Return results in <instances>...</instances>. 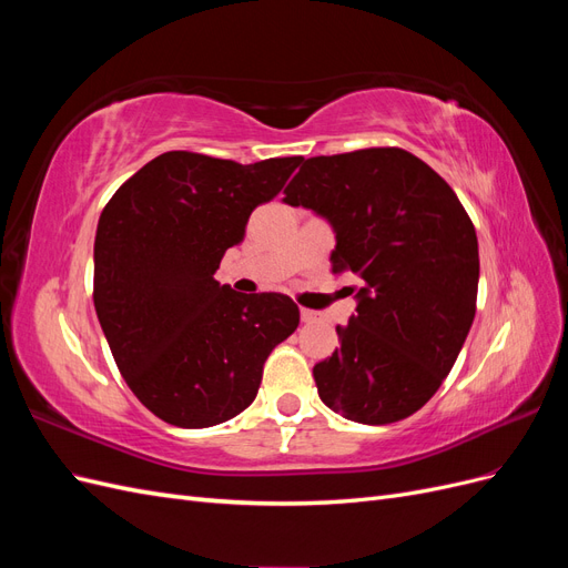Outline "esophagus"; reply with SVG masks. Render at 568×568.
I'll use <instances>...</instances> for the list:
<instances>
[{
	"label": "esophagus",
	"instance_id": "esophagus-1",
	"mask_svg": "<svg viewBox=\"0 0 568 568\" xmlns=\"http://www.w3.org/2000/svg\"><path fill=\"white\" fill-rule=\"evenodd\" d=\"M301 320H303V322H315V320H317V313L307 311V307H301Z\"/></svg>",
	"mask_w": 568,
	"mask_h": 568
}]
</instances>
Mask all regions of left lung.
I'll return each instance as SVG.
<instances>
[{"mask_svg": "<svg viewBox=\"0 0 568 568\" xmlns=\"http://www.w3.org/2000/svg\"><path fill=\"white\" fill-rule=\"evenodd\" d=\"M284 203L329 220L334 272L363 284L341 348L315 365L326 407L393 424L424 407L450 374L476 315L478 242L457 194L398 146L303 161Z\"/></svg>", "mask_w": 568, "mask_h": 568, "instance_id": "left-lung-1", "label": "left lung"}]
</instances>
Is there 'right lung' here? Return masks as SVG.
<instances>
[{"instance_id": "obj_1", "label": "right lung", "mask_w": 568, "mask_h": 568, "mask_svg": "<svg viewBox=\"0 0 568 568\" xmlns=\"http://www.w3.org/2000/svg\"><path fill=\"white\" fill-rule=\"evenodd\" d=\"M303 156L251 165L168 151L120 184L94 239V307L115 365L159 419L205 428L246 409L274 346L296 332L284 294L215 282L248 215Z\"/></svg>"}]
</instances>
